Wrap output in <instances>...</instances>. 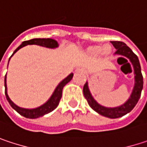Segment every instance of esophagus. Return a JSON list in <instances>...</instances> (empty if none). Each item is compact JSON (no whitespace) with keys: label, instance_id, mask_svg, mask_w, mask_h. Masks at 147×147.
<instances>
[{"label":"esophagus","instance_id":"esophagus-1","mask_svg":"<svg viewBox=\"0 0 147 147\" xmlns=\"http://www.w3.org/2000/svg\"><path fill=\"white\" fill-rule=\"evenodd\" d=\"M76 71H82V69H80V68H77V69H76Z\"/></svg>","mask_w":147,"mask_h":147}]
</instances>
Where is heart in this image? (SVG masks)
I'll use <instances>...</instances> for the list:
<instances>
[{
  "label": "heart",
  "mask_w": 147,
  "mask_h": 147,
  "mask_svg": "<svg viewBox=\"0 0 147 147\" xmlns=\"http://www.w3.org/2000/svg\"><path fill=\"white\" fill-rule=\"evenodd\" d=\"M88 53L92 55H99L100 53L103 54H109L111 51V47L108 45H105L104 47L97 46V47H91L88 48Z\"/></svg>",
  "instance_id": "heart-1"
}]
</instances>
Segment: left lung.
<instances>
[{"instance_id": "left-lung-1", "label": "left lung", "mask_w": 147, "mask_h": 147, "mask_svg": "<svg viewBox=\"0 0 147 147\" xmlns=\"http://www.w3.org/2000/svg\"><path fill=\"white\" fill-rule=\"evenodd\" d=\"M113 47L117 49L115 54L120 55L122 57H125L128 59L134 67V85L133 88L132 93L129 98V100L121 105L117 107H105L100 105L97 102L94 98L93 97L88 82L83 86V94L86 100H88L90 107L95 111L97 113L102 115L104 117L109 118H118L121 117L127 113L130 112L136 105L138 100L140 98L141 91L143 88V76L141 74L140 65L138 57L133 53V51L123 42H111ZM120 59V58H119ZM127 61V59H125Z\"/></svg>"}]
</instances>
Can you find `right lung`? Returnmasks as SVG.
<instances>
[{"label": "right lung", "mask_w": 147, "mask_h": 147, "mask_svg": "<svg viewBox=\"0 0 147 147\" xmlns=\"http://www.w3.org/2000/svg\"><path fill=\"white\" fill-rule=\"evenodd\" d=\"M27 45H38V46H42V47H45L47 48H56L59 47V43L57 41L51 39V38H34L29 41H24L22 42V44L20 45L16 50L14 51V53H13V55L15 53L19 50L20 48H22L23 47H25ZM12 55V56H13ZM11 56V57H12ZM10 57V58H11ZM10 60V59H9ZM9 63V61H8ZM73 77V73H71L67 77H65L64 80H62L58 86L56 87V88L54 89L53 94L51 95V97L47 100V102H45L43 105L36 107V108H33V109H26V108H22L19 107L18 105H17L16 104L13 102L11 100V99L9 98L8 94H7V75L5 76V94H6V97L7 101L9 102L10 105L14 109L15 111L19 113L21 116L26 117V118H38L40 117H42L46 114L53 111L59 105V100L62 97V91L64 87L72 79Z\"/></svg>", "instance_id": "obj_1"}]
</instances>
